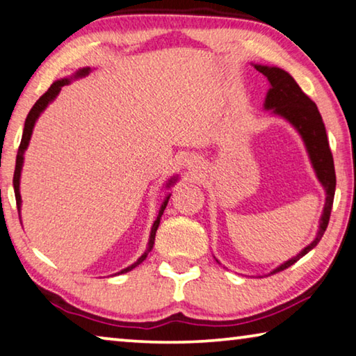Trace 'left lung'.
Instances as JSON below:
<instances>
[{"mask_svg": "<svg viewBox=\"0 0 356 356\" xmlns=\"http://www.w3.org/2000/svg\"><path fill=\"white\" fill-rule=\"evenodd\" d=\"M257 71L261 72L268 77L270 88L264 101L266 109H273L274 114L282 115L286 118L293 127L298 129L301 138L306 144L310 161L317 172V177L326 190V202L323 209V216L320 218V229L310 244L301 253H298L295 258L280 264L274 273H280L291 264H295L298 259L302 258L306 253L314 249L318 244L320 239L323 238L326 227H328L332 200H334L336 191V172H334V161H332V154L330 149L328 136H326L325 123L321 120V115L317 109V106L310 99L306 93L302 92L301 87L298 86L289 72L274 66H261L255 65Z\"/></svg>", "mask_w": 356, "mask_h": 356, "instance_id": "left-lung-1", "label": "left lung"}]
</instances>
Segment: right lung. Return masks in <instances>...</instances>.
<instances>
[{
    "label": "right lung",
    "mask_w": 356,
    "mask_h": 356,
    "mask_svg": "<svg viewBox=\"0 0 356 356\" xmlns=\"http://www.w3.org/2000/svg\"><path fill=\"white\" fill-rule=\"evenodd\" d=\"M88 71H90V67H83V70H81V71L77 72L76 77L87 76V74H88ZM67 83H70V79H61V81H56V82H54L52 86H50V88L47 90V92L44 93L42 97L36 101L35 106L31 107V111L28 112V115H26L25 128H24V136H22V143H20V145H19V152H17L15 171H14V191H15L17 209H19V211H20V202H22V200H20V191H19V185H20V171H22V163H24V154H25V150H26V147H28V143H30V138H31V133H33V127H35V123H36V120H38V117L41 115V112H42L44 109H46V107H47V104L50 103V101H52V99L56 97V95L60 93L61 87L67 86ZM174 182H176V180H169V184H166V187H169V185H172ZM169 198H171V195H168V196H166V200L163 201V204H161V207H160V212H158V217H156V220H155L154 227H152V233H150V239H149V247H147V250H145V252L143 253V257H140L136 263L131 264V266H128L127 269H123L120 274H123V273H128V270H131L133 268H136L138 264H140V263L144 261L145 258H147L149 252H150L152 249H154V244H155V234H156L158 225H160V218H161V216H163V212H165V209H166V206H168V201H169Z\"/></svg>",
    "instance_id": "1"
}]
</instances>
